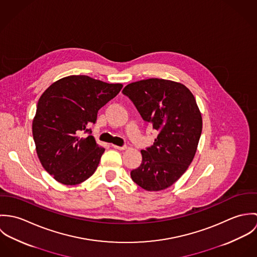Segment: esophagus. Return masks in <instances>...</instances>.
<instances>
[{"label": "esophagus", "mask_w": 257, "mask_h": 257, "mask_svg": "<svg viewBox=\"0 0 257 257\" xmlns=\"http://www.w3.org/2000/svg\"><path fill=\"white\" fill-rule=\"evenodd\" d=\"M111 147H113V148H115V149H119V150H124L126 147L125 146H123V147H118V146H115V145H111Z\"/></svg>", "instance_id": "obj_1"}]
</instances>
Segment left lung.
<instances>
[{
    "label": "left lung",
    "instance_id": "left-lung-1",
    "mask_svg": "<svg viewBox=\"0 0 257 257\" xmlns=\"http://www.w3.org/2000/svg\"><path fill=\"white\" fill-rule=\"evenodd\" d=\"M122 93L159 132L153 146L141 151L143 162L131 177L147 191L164 190L183 175L197 151L203 120L195 97L183 84L158 78L131 83Z\"/></svg>",
    "mask_w": 257,
    "mask_h": 257
}]
</instances>
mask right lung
<instances>
[{"label": "right lung", "instance_id": "add662e5", "mask_svg": "<svg viewBox=\"0 0 257 257\" xmlns=\"http://www.w3.org/2000/svg\"><path fill=\"white\" fill-rule=\"evenodd\" d=\"M122 84H109L86 75H71L51 84L40 96L33 120L38 159L53 178L77 185L96 171L105 148L89 126L114 98Z\"/></svg>", "mask_w": 257, "mask_h": 257}]
</instances>
